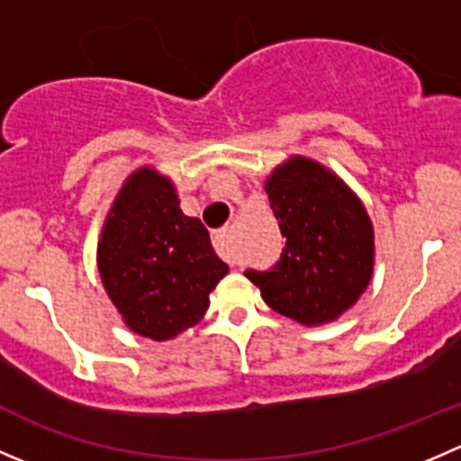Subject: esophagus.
Here are the masks:
<instances>
[{
	"label": "esophagus",
	"mask_w": 461,
	"mask_h": 461,
	"mask_svg": "<svg viewBox=\"0 0 461 461\" xmlns=\"http://www.w3.org/2000/svg\"><path fill=\"white\" fill-rule=\"evenodd\" d=\"M212 243L221 257H230V227H221L212 234Z\"/></svg>",
	"instance_id": "esophagus-1"
}]
</instances>
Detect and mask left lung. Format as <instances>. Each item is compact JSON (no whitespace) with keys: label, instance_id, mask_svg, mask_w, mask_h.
<instances>
[{"label":"left lung","instance_id":"1","mask_svg":"<svg viewBox=\"0 0 461 461\" xmlns=\"http://www.w3.org/2000/svg\"><path fill=\"white\" fill-rule=\"evenodd\" d=\"M285 248L267 272L248 269L274 312L323 325L357 303L373 278L375 231L364 203L339 176L303 156L265 180Z\"/></svg>","mask_w":461,"mask_h":461}]
</instances>
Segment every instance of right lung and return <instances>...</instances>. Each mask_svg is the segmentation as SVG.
<instances>
[{
  "label": "right lung",
  "mask_w": 461,
  "mask_h": 461,
  "mask_svg": "<svg viewBox=\"0 0 461 461\" xmlns=\"http://www.w3.org/2000/svg\"><path fill=\"white\" fill-rule=\"evenodd\" d=\"M97 269L127 328L153 341L196 325L230 272L203 222L183 213L174 183L151 167L133 171L111 204Z\"/></svg>",
  "instance_id": "obj_1"
}]
</instances>
